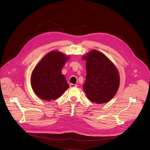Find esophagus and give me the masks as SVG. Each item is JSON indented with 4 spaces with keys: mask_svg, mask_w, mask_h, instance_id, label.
<instances>
[{
    "mask_svg": "<svg viewBox=\"0 0 150 150\" xmlns=\"http://www.w3.org/2000/svg\"><path fill=\"white\" fill-rule=\"evenodd\" d=\"M69 86L71 88H73V87H77L78 85L76 84H74V83H70Z\"/></svg>",
    "mask_w": 150,
    "mask_h": 150,
    "instance_id": "34e87169",
    "label": "esophagus"
}]
</instances>
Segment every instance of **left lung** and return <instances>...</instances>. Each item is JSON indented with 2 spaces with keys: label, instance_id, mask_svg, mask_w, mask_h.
I'll use <instances>...</instances> for the list:
<instances>
[{
  "label": "left lung",
  "instance_id": "obj_1",
  "mask_svg": "<svg viewBox=\"0 0 150 150\" xmlns=\"http://www.w3.org/2000/svg\"><path fill=\"white\" fill-rule=\"evenodd\" d=\"M82 59L86 60L87 75L83 88L87 97L97 104L109 101L119 87L116 67L105 54L96 50L83 56Z\"/></svg>",
  "mask_w": 150,
  "mask_h": 150
}]
</instances>
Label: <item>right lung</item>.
Returning <instances> with one entry per match:
<instances>
[{
	"instance_id": "1",
	"label": "right lung",
	"mask_w": 150,
	"mask_h": 150,
	"mask_svg": "<svg viewBox=\"0 0 150 150\" xmlns=\"http://www.w3.org/2000/svg\"><path fill=\"white\" fill-rule=\"evenodd\" d=\"M69 58L60 52L51 51L36 65L31 74V85L38 97L46 101L55 100L68 89L62 69Z\"/></svg>"
}]
</instances>
